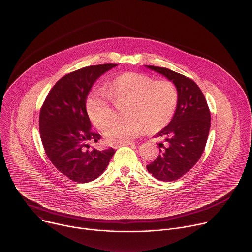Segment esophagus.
Instances as JSON below:
<instances>
[{
    "instance_id": "1",
    "label": "esophagus",
    "mask_w": 252,
    "mask_h": 252,
    "mask_svg": "<svg viewBox=\"0 0 252 252\" xmlns=\"http://www.w3.org/2000/svg\"><path fill=\"white\" fill-rule=\"evenodd\" d=\"M133 144H134L133 142H130V141H128V142H125V143L117 144V145H115L114 147H115V148H119V147H121V146H124V145H133Z\"/></svg>"
}]
</instances>
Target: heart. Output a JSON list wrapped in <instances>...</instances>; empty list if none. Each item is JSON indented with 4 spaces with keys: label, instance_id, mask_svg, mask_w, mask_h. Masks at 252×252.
<instances>
[{
    "label": "heart",
    "instance_id": "b5f03b06",
    "mask_svg": "<svg viewBox=\"0 0 252 252\" xmlns=\"http://www.w3.org/2000/svg\"><path fill=\"white\" fill-rule=\"evenodd\" d=\"M116 102L126 101V116L107 124L114 115L109 96ZM179 101V92L170 80H155L140 73H126L116 78L108 88L93 91L87 99L86 108L90 120L99 129H104L110 144L128 142L146 128L155 131L172 120Z\"/></svg>",
    "mask_w": 252,
    "mask_h": 252
}]
</instances>
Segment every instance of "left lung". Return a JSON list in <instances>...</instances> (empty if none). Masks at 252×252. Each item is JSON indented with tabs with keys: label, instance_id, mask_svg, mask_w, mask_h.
Instances as JSON below:
<instances>
[{
	"label": "left lung",
	"instance_id": "obj_1",
	"mask_svg": "<svg viewBox=\"0 0 252 252\" xmlns=\"http://www.w3.org/2000/svg\"><path fill=\"white\" fill-rule=\"evenodd\" d=\"M145 66L172 81L179 92L173 119L156 134L164 138L159 143L160 154L146 166L153 177L170 182L185 175L201 158L210 131L211 113L203 92L192 79L164 67Z\"/></svg>",
	"mask_w": 252,
	"mask_h": 252
}]
</instances>
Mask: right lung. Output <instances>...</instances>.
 Wrapping results in <instances>:
<instances>
[{"label":"right lung","instance_id":"add662e5","mask_svg":"<svg viewBox=\"0 0 252 252\" xmlns=\"http://www.w3.org/2000/svg\"><path fill=\"white\" fill-rule=\"evenodd\" d=\"M117 64L83 67L66 74L49 91L39 114V131L45 153L57 170L70 180L87 183L107 168L116 150H88L98 142L86 111L87 96L96 80Z\"/></svg>","mask_w":252,"mask_h":252}]
</instances>
